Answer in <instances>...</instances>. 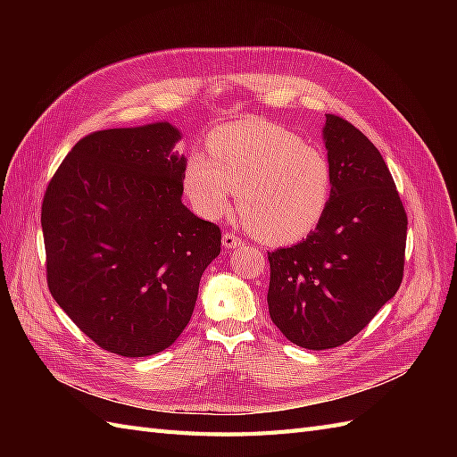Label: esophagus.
<instances>
[{
	"label": "esophagus",
	"mask_w": 457,
	"mask_h": 457,
	"mask_svg": "<svg viewBox=\"0 0 457 457\" xmlns=\"http://www.w3.org/2000/svg\"><path fill=\"white\" fill-rule=\"evenodd\" d=\"M223 245L228 247V250H234V247H240L244 245V240L240 237H237V234H230V232H225L223 234Z\"/></svg>",
	"instance_id": "obj_1"
}]
</instances>
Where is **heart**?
<instances>
[{"label":"heart","mask_w":457,"mask_h":457,"mask_svg":"<svg viewBox=\"0 0 457 457\" xmlns=\"http://www.w3.org/2000/svg\"><path fill=\"white\" fill-rule=\"evenodd\" d=\"M207 152L187 158L183 185L196 213L219 219L237 188L240 212L257 238L294 244L328 212L334 170L326 150L261 118L230 121L207 135Z\"/></svg>","instance_id":"b5f03b06"}]
</instances>
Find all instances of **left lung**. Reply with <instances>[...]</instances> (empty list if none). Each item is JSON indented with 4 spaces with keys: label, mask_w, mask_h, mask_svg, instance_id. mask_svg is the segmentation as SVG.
Here are the masks:
<instances>
[{
    "label": "left lung",
    "mask_w": 457,
    "mask_h": 457,
    "mask_svg": "<svg viewBox=\"0 0 457 457\" xmlns=\"http://www.w3.org/2000/svg\"><path fill=\"white\" fill-rule=\"evenodd\" d=\"M334 170L328 212L309 237L269 253V312L297 347L334 349L364 329L403 282L408 217L379 150L326 114Z\"/></svg>",
    "instance_id": "left-lung-1"
}]
</instances>
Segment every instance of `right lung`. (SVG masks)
Segmentation results:
<instances>
[{
	"instance_id": "right-lung-1",
	"label": "right lung",
	"mask_w": 457,
	"mask_h": 457,
	"mask_svg": "<svg viewBox=\"0 0 457 457\" xmlns=\"http://www.w3.org/2000/svg\"><path fill=\"white\" fill-rule=\"evenodd\" d=\"M168 121L89 133L41 204L47 286L101 349L156 354L183 334L220 228L181 202L185 156Z\"/></svg>"
}]
</instances>
